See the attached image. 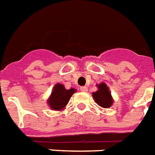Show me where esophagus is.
<instances>
[{"mask_svg":"<svg viewBox=\"0 0 155 155\" xmlns=\"http://www.w3.org/2000/svg\"><path fill=\"white\" fill-rule=\"evenodd\" d=\"M80 89H81V92H86L87 91H88V88H87V87H85V86L81 87Z\"/></svg>","mask_w":155,"mask_h":155,"instance_id":"obj_1","label":"esophagus"}]
</instances>
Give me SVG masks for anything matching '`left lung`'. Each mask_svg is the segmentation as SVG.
Masks as SVG:
<instances>
[{
  "instance_id": "obj_1",
  "label": "left lung",
  "mask_w": 155,
  "mask_h": 155,
  "mask_svg": "<svg viewBox=\"0 0 155 155\" xmlns=\"http://www.w3.org/2000/svg\"><path fill=\"white\" fill-rule=\"evenodd\" d=\"M98 90L92 92V97L98 105L103 108H109L113 105L114 100L107 84L101 82L96 84Z\"/></svg>"
}]
</instances>
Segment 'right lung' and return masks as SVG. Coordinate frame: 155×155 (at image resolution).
Returning a JSON list of instances; mask_svg holds the SVG:
<instances>
[{"mask_svg":"<svg viewBox=\"0 0 155 155\" xmlns=\"http://www.w3.org/2000/svg\"><path fill=\"white\" fill-rule=\"evenodd\" d=\"M76 92L75 88L67 89L63 84L57 83L53 87L51 95L48 99V105L50 109L53 110H63L67 105L73 94Z\"/></svg>","mask_w":155,"mask_h":155,"instance_id":"1","label":"right lung"}]
</instances>
